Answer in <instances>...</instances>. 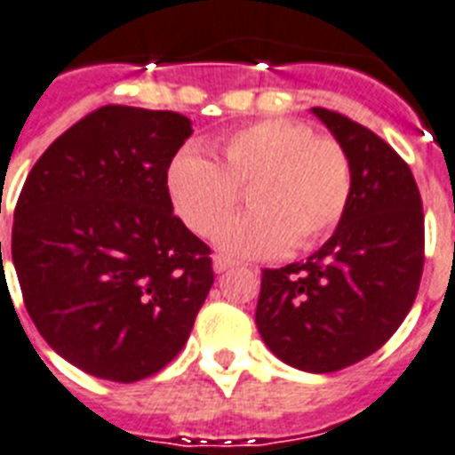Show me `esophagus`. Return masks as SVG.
Masks as SVG:
<instances>
[{
	"label": "esophagus",
	"instance_id": "34e87169",
	"mask_svg": "<svg viewBox=\"0 0 455 455\" xmlns=\"http://www.w3.org/2000/svg\"><path fill=\"white\" fill-rule=\"evenodd\" d=\"M212 266H215V273H224V271H231V268L235 266V261L228 259V257H224V254H215Z\"/></svg>",
	"mask_w": 455,
	"mask_h": 455
}]
</instances>
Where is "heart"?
<instances>
[{"mask_svg": "<svg viewBox=\"0 0 455 455\" xmlns=\"http://www.w3.org/2000/svg\"><path fill=\"white\" fill-rule=\"evenodd\" d=\"M247 189L250 212L217 231V245L238 257H271L291 245L308 250L341 221L353 191L348 151L311 125L266 119L231 132L220 164L196 149L168 168L172 208L198 235H210Z\"/></svg>", "mask_w": 455, "mask_h": 455, "instance_id": "b5f03b06", "label": "heart"}]
</instances>
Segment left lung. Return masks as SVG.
Masks as SVG:
<instances>
[{
	"instance_id": "8db88e82",
	"label": "left lung",
	"mask_w": 455,
	"mask_h": 455,
	"mask_svg": "<svg viewBox=\"0 0 455 455\" xmlns=\"http://www.w3.org/2000/svg\"><path fill=\"white\" fill-rule=\"evenodd\" d=\"M313 114L348 151V208L308 259L261 271L254 323L273 355L330 374L376 353L411 311L426 217L411 168L386 140L324 107Z\"/></svg>"
}]
</instances>
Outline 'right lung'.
Wrapping results in <instances>:
<instances>
[{
	"instance_id": "1",
	"label": "right lung",
	"mask_w": 455,
	"mask_h": 455,
	"mask_svg": "<svg viewBox=\"0 0 455 455\" xmlns=\"http://www.w3.org/2000/svg\"><path fill=\"white\" fill-rule=\"evenodd\" d=\"M191 132L177 112L100 107L44 151L18 196L11 257L25 308L86 374L135 383L161 371L215 283L210 247L168 194Z\"/></svg>"
}]
</instances>
